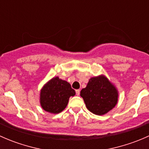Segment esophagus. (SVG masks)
<instances>
[{
    "label": "esophagus",
    "instance_id": "34e87169",
    "mask_svg": "<svg viewBox=\"0 0 149 149\" xmlns=\"http://www.w3.org/2000/svg\"><path fill=\"white\" fill-rule=\"evenodd\" d=\"M76 95L79 96V94H80V89H76Z\"/></svg>",
    "mask_w": 149,
    "mask_h": 149
}]
</instances>
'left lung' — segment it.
I'll return each mask as SVG.
<instances>
[{
    "instance_id": "obj_1",
    "label": "left lung",
    "mask_w": 149,
    "mask_h": 149,
    "mask_svg": "<svg viewBox=\"0 0 149 149\" xmlns=\"http://www.w3.org/2000/svg\"><path fill=\"white\" fill-rule=\"evenodd\" d=\"M81 97L90 112L102 115L115 107L118 94L105 76H100L90 79L86 87L81 91Z\"/></svg>"
}]
</instances>
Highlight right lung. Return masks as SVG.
Returning a JSON list of instances; mask_svg holds the SVG:
<instances>
[{"label":"right lung","instance_id":"add662e5","mask_svg":"<svg viewBox=\"0 0 149 149\" xmlns=\"http://www.w3.org/2000/svg\"><path fill=\"white\" fill-rule=\"evenodd\" d=\"M76 94L75 90L65 81L55 77L44 86L40 92V104L44 110L58 114L67 106L70 97Z\"/></svg>","mask_w":149,"mask_h":149}]
</instances>
